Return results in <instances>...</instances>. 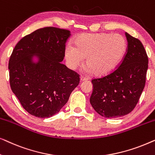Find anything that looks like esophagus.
Listing matches in <instances>:
<instances>
[{"instance_id": "1", "label": "esophagus", "mask_w": 155, "mask_h": 155, "mask_svg": "<svg viewBox=\"0 0 155 155\" xmlns=\"http://www.w3.org/2000/svg\"><path fill=\"white\" fill-rule=\"evenodd\" d=\"M87 80H88V78H84L83 76H81V77H80V81L83 82V81H87Z\"/></svg>"}]
</instances>
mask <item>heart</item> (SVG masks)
<instances>
[{
	"label": "heart",
	"mask_w": 155,
	"mask_h": 155,
	"mask_svg": "<svg viewBox=\"0 0 155 155\" xmlns=\"http://www.w3.org/2000/svg\"><path fill=\"white\" fill-rule=\"evenodd\" d=\"M74 45H68L65 50V58L70 68L75 70L83 63L89 73L104 78L118 69L126 56L128 44L125 38L118 34H89L78 35Z\"/></svg>",
	"instance_id": "b5f03b06"
}]
</instances>
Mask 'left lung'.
Segmentation results:
<instances>
[{"instance_id": "left-lung-1", "label": "left lung", "mask_w": 155, "mask_h": 155, "mask_svg": "<svg viewBox=\"0 0 155 155\" xmlns=\"http://www.w3.org/2000/svg\"><path fill=\"white\" fill-rule=\"evenodd\" d=\"M128 50L116 71L92 80L90 104L105 118L121 117L134 109L145 85L148 58L141 41L126 32Z\"/></svg>"}]
</instances>
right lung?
I'll use <instances>...</instances> for the list:
<instances>
[{
    "instance_id": "right-lung-1",
    "label": "right lung",
    "mask_w": 155,
    "mask_h": 155,
    "mask_svg": "<svg viewBox=\"0 0 155 155\" xmlns=\"http://www.w3.org/2000/svg\"><path fill=\"white\" fill-rule=\"evenodd\" d=\"M69 30L48 27L16 44L8 68L10 84L22 107L38 118L58 113L80 82V75L61 63Z\"/></svg>"
}]
</instances>
